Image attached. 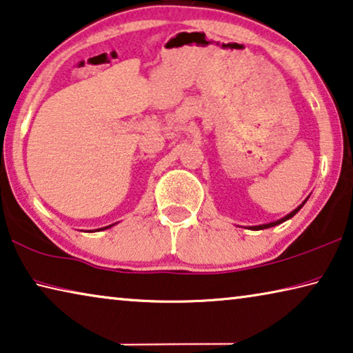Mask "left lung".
<instances>
[{"instance_id":"obj_1","label":"left lung","mask_w":353,"mask_h":353,"mask_svg":"<svg viewBox=\"0 0 353 353\" xmlns=\"http://www.w3.org/2000/svg\"><path fill=\"white\" fill-rule=\"evenodd\" d=\"M306 200H307V199H306ZM306 200L300 205V207H296L294 211H292V213H289L287 216H284V218H281V219L274 221V222H270V224H262V225H254V227H249V229H251V230H263V229H270V227H274V225H278V224H283L284 221L290 219V218H294V216L298 213V211H300V210L303 208V205L306 203Z\"/></svg>"}]
</instances>
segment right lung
<instances>
[{
	"mask_svg": "<svg viewBox=\"0 0 353 353\" xmlns=\"http://www.w3.org/2000/svg\"><path fill=\"white\" fill-rule=\"evenodd\" d=\"M113 225V224H112ZM112 225H107V227H102V229H99V230H105V229H108V227H112Z\"/></svg>",
	"mask_w": 353,
	"mask_h": 353,
	"instance_id": "add662e5",
	"label": "right lung"
}]
</instances>
